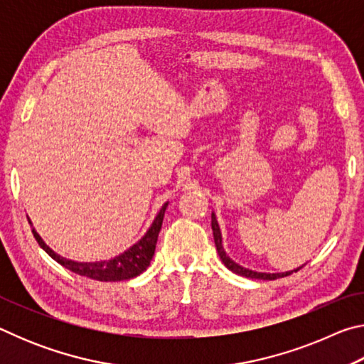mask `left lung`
Wrapping results in <instances>:
<instances>
[{
    "instance_id": "1",
    "label": "left lung",
    "mask_w": 364,
    "mask_h": 364,
    "mask_svg": "<svg viewBox=\"0 0 364 364\" xmlns=\"http://www.w3.org/2000/svg\"><path fill=\"white\" fill-rule=\"evenodd\" d=\"M212 231H213V239H215V245H217V252L221 258V262L225 263V267L228 269H231L232 273L236 274H241L245 276V278H252V279H268V281H273V279H279V278H284V276H289L294 271L297 269H292V271H286V273H257V271H252L241 267V264L234 263L230 257L226 255V252L223 249V244H221V232H220V228H218V221L215 218V213H212Z\"/></svg>"
}]
</instances>
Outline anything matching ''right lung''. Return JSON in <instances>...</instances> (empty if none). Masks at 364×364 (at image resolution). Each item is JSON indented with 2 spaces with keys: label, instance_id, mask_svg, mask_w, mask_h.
<instances>
[{
  "label": "right lung",
  "instance_id": "1",
  "mask_svg": "<svg viewBox=\"0 0 364 364\" xmlns=\"http://www.w3.org/2000/svg\"><path fill=\"white\" fill-rule=\"evenodd\" d=\"M167 205L168 204H164L162 208H160V212L157 213L156 220H154V223L151 225L149 231H147L136 244L123 252L122 255L112 258V260L95 262V263H80V262L67 260V258L54 254V252L41 241V237L35 230H32V232L36 239V242L40 244V247L45 250L49 257L54 258V260L63 264V267H65L67 269L73 271V273H77L80 276H86V278L96 279V281H125V279L136 278V276H139L147 267H149L154 250H156L157 237H159L160 228H162L165 208H167Z\"/></svg>",
  "mask_w": 364,
  "mask_h": 364
}]
</instances>
